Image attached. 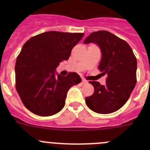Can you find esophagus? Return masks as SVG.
<instances>
[{
  "instance_id": "obj_1",
  "label": "esophagus",
  "mask_w": 150,
  "mask_h": 150,
  "mask_svg": "<svg viewBox=\"0 0 150 150\" xmlns=\"http://www.w3.org/2000/svg\"><path fill=\"white\" fill-rule=\"evenodd\" d=\"M82 84L83 85H84V84H86V83H87V81H86V80H84V79H83L82 80Z\"/></svg>"
}]
</instances>
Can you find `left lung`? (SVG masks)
Returning a JSON list of instances; mask_svg holds the SVG:
<instances>
[{"label":"left lung","instance_id":"left-lung-1","mask_svg":"<svg viewBox=\"0 0 150 150\" xmlns=\"http://www.w3.org/2000/svg\"><path fill=\"white\" fill-rule=\"evenodd\" d=\"M90 43L100 48L99 69L107 78L104 86L97 81H89L94 92L86 98V103L96 113L114 112L126 103L137 83V58L126 41L108 31L92 33L83 42Z\"/></svg>","mask_w":150,"mask_h":150}]
</instances>
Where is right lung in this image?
<instances>
[{"mask_svg":"<svg viewBox=\"0 0 150 150\" xmlns=\"http://www.w3.org/2000/svg\"><path fill=\"white\" fill-rule=\"evenodd\" d=\"M84 33L48 31L24 44L15 64L16 89L24 105L34 114L51 116L62 110L67 91L81 82L76 72L62 76L56 72L67 60Z\"/></svg>","mask_w":150,"mask_h":150,"instance_id":"obj_1","label":"right lung"}]
</instances>
